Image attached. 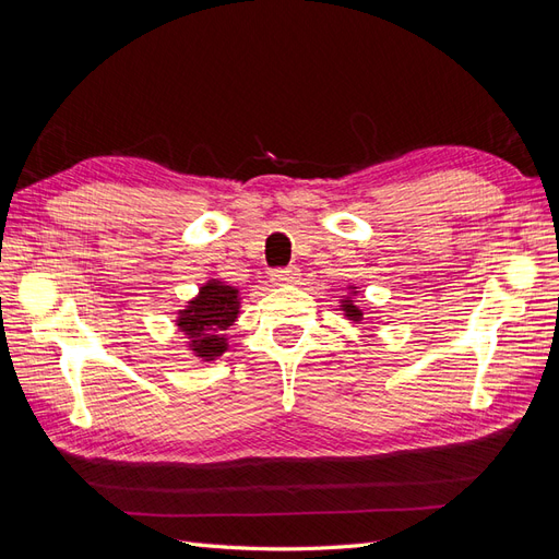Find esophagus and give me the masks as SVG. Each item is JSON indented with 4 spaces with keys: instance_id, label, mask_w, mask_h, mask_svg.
<instances>
[{
    "instance_id": "obj_1",
    "label": "esophagus",
    "mask_w": 559,
    "mask_h": 559,
    "mask_svg": "<svg viewBox=\"0 0 559 559\" xmlns=\"http://www.w3.org/2000/svg\"><path fill=\"white\" fill-rule=\"evenodd\" d=\"M270 280H273V284H277V286H289V284H296V280H298V270H296V267L275 270V273L270 275Z\"/></svg>"
}]
</instances>
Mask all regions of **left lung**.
I'll return each instance as SVG.
<instances>
[{
  "label": "left lung",
  "instance_id": "8db88e82",
  "mask_svg": "<svg viewBox=\"0 0 559 559\" xmlns=\"http://www.w3.org/2000/svg\"><path fill=\"white\" fill-rule=\"evenodd\" d=\"M357 296H359L357 286H349V296H343L341 310H343V314H345L349 321H354V324H361V321H364V312H361V308L357 306V300H354Z\"/></svg>",
  "mask_w": 559,
  "mask_h": 559
}]
</instances>
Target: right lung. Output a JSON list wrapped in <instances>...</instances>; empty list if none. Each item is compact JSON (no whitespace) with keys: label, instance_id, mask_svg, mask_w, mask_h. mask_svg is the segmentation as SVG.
<instances>
[{"label":"right lung","instance_id":"right-lung-1","mask_svg":"<svg viewBox=\"0 0 559 559\" xmlns=\"http://www.w3.org/2000/svg\"><path fill=\"white\" fill-rule=\"evenodd\" d=\"M240 289L222 280H207L198 296L177 312V329L195 359L216 361L228 349L226 331L240 314Z\"/></svg>","mask_w":559,"mask_h":559}]
</instances>
